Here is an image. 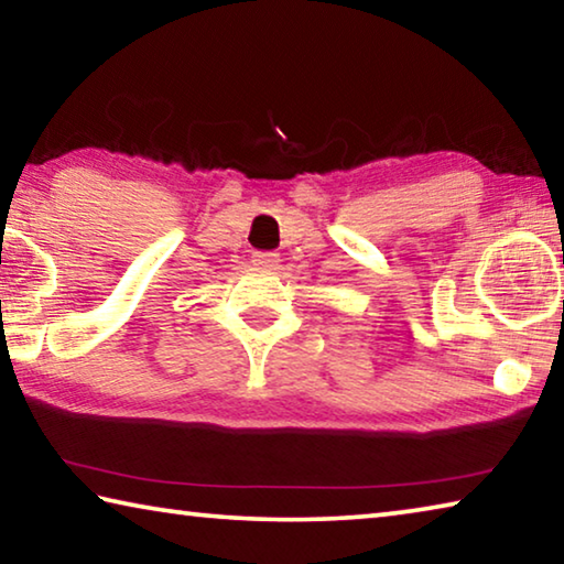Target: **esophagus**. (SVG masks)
I'll return each mask as SVG.
<instances>
[{"label":"esophagus","instance_id":"obj_1","mask_svg":"<svg viewBox=\"0 0 564 564\" xmlns=\"http://www.w3.org/2000/svg\"><path fill=\"white\" fill-rule=\"evenodd\" d=\"M251 261H253V265H259V269L273 271L281 259H279V253H273V251H256Z\"/></svg>","mask_w":564,"mask_h":564}]
</instances>
